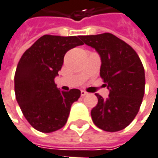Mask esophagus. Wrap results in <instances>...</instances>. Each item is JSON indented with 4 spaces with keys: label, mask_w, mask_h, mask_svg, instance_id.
I'll use <instances>...</instances> for the list:
<instances>
[{
    "label": "esophagus",
    "mask_w": 158,
    "mask_h": 158,
    "mask_svg": "<svg viewBox=\"0 0 158 158\" xmlns=\"http://www.w3.org/2000/svg\"><path fill=\"white\" fill-rule=\"evenodd\" d=\"M87 94H88V92H87V91H85V90H81V96H82V97L86 96Z\"/></svg>",
    "instance_id": "34e87169"
}]
</instances>
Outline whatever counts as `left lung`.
Wrapping results in <instances>:
<instances>
[{
	"label": "left lung",
	"mask_w": 158,
	"mask_h": 158,
	"mask_svg": "<svg viewBox=\"0 0 158 158\" xmlns=\"http://www.w3.org/2000/svg\"><path fill=\"white\" fill-rule=\"evenodd\" d=\"M101 58L100 77L109 89L108 98L96 94L91 110L94 124L108 132L127 127L136 118L145 94V69L135 50L111 33L81 36Z\"/></svg>",
	"instance_id": "obj_1"
}]
</instances>
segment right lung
<instances>
[{"instance_id": "add662e5", "label": "right lung", "mask_w": 158, "mask_h": 158, "mask_svg": "<svg viewBox=\"0 0 158 158\" xmlns=\"http://www.w3.org/2000/svg\"><path fill=\"white\" fill-rule=\"evenodd\" d=\"M79 36L43 35L22 56L14 76V91L25 118L38 131L50 133L63 127L80 90L60 91L54 79L68 50L84 43Z\"/></svg>"}]
</instances>
